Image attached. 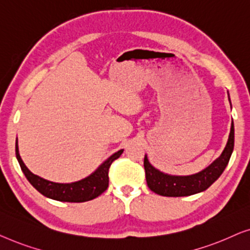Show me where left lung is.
<instances>
[{
    "mask_svg": "<svg viewBox=\"0 0 250 250\" xmlns=\"http://www.w3.org/2000/svg\"><path fill=\"white\" fill-rule=\"evenodd\" d=\"M229 95V93H228ZM230 101V97H229ZM234 146V125L231 124L230 135L223 152L217 159L198 173L191 175H171L161 172L149 163L145 155L144 167L146 172L147 186L157 195L167 197H184L198 194L206 190L215 182L227 167Z\"/></svg>",
    "mask_w": 250,
    "mask_h": 250,
    "instance_id": "left-lung-1",
    "label": "left lung"
}]
</instances>
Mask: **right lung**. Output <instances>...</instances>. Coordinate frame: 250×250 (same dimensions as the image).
<instances>
[{
  "instance_id": "add662e5",
  "label": "right lung",
  "mask_w": 250,
  "mask_h": 250,
  "mask_svg": "<svg viewBox=\"0 0 250 250\" xmlns=\"http://www.w3.org/2000/svg\"><path fill=\"white\" fill-rule=\"evenodd\" d=\"M124 149L118 150L113 155H111L106 161H104L93 173L88 177L82 179L76 182L70 184H59V182L48 181L46 179L38 177L34 174L21 160L18 147V139L16 142V156L18 160L21 170H22L24 177L30 182V185L44 195L47 198L59 200V202H69V203H83L88 202L106 190L108 187V168H110L112 162L119 159Z\"/></svg>"
}]
</instances>
